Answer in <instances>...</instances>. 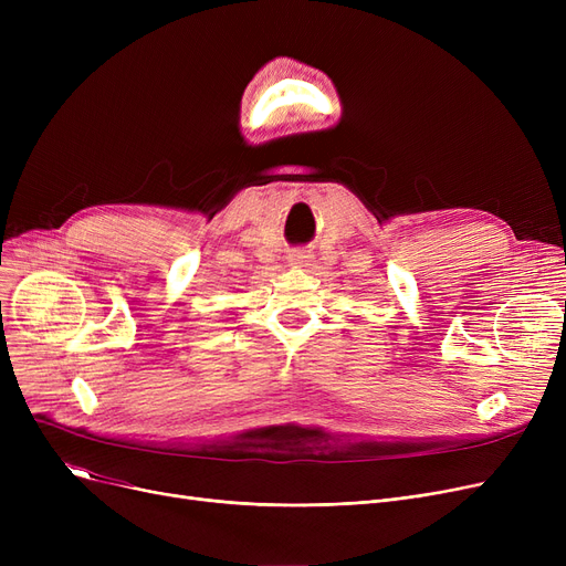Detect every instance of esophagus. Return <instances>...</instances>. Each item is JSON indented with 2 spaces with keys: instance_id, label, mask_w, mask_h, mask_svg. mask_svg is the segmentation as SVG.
<instances>
[{
  "instance_id": "obj_1",
  "label": "esophagus",
  "mask_w": 566,
  "mask_h": 566,
  "mask_svg": "<svg viewBox=\"0 0 566 566\" xmlns=\"http://www.w3.org/2000/svg\"><path fill=\"white\" fill-rule=\"evenodd\" d=\"M289 259H291V263H295V265H310V261H312V252H310V250L298 248V250H293V252L289 254Z\"/></svg>"
}]
</instances>
